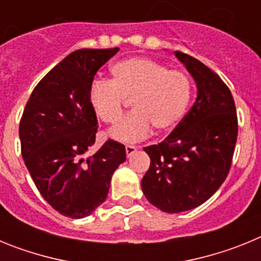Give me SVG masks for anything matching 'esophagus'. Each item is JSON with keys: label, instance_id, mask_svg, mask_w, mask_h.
Segmentation results:
<instances>
[{"label": "esophagus", "instance_id": "34e87169", "mask_svg": "<svg viewBox=\"0 0 261 261\" xmlns=\"http://www.w3.org/2000/svg\"><path fill=\"white\" fill-rule=\"evenodd\" d=\"M136 150H137V147H136V146H133V145H126V146H125L126 156L133 155V154L136 153Z\"/></svg>", "mask_w": 261, "mask_h": 261}]
</instances>
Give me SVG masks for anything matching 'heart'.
I'll list each match as a JSON object with an SVG mask.
<instances>
[{"label":"heart","mask_w":261,"mask_h":261,"mask_svg":"<svg viewBox=\"0 0 261 261\" xmlns=\"http://www.w3.org/2000/svg\"><path fill=\"white\" fill-rule=\"evenodd\" d=\"M112 80L94 81L89 89V105L103 123L117 124L125 100L133 112L110 132L114 140L136 142L159 132H171L179 125L192 98V81L181 70L146 57L121 60L111 66Z\"/></svg>","instance_id":"heart-1"}]
</instances>
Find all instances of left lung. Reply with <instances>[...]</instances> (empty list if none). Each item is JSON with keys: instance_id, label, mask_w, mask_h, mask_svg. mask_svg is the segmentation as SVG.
I'll use <instances>...</instances> for the list:
<instances>
[{"instance_id": "8db88e82", "label": "left lung", "mask_w": 261, "mask_h": 261, "mask_svg": "<svg viewBox=\"0 0 261 261\" xmlns=\"http://www.w3.org/2000/svg\"><path fill=\"white\" fill-rule=\"evenodd\" d=\"M197 86L179 125L158 145L144 147L150 167L142 177L147 201L166 213L191 211L211 199L231 167L238 117L231 91L212 69L175 50Z\"/></svg>"}]
</instances>
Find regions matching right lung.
<instances>
[{
    "label": "right lung",
    "mask_w": 261,
    "mask_h": 261,
    "mask_svg": "<svg viewBox=\"0 0 261 261\" xmlns=\"http://www.w3.org/2000/svg\"><path fill=\"white\" fill-rule=\"evenodd\" d=\"M119 48L78 49L36 85L19 124L22 156L45 201L60 214L84 218L107 199L125 146L108 140L94 155L98 120L89 105L94 75Z\"/></svg>",
    "instance_id": "add662e5"
}]
</instances>
